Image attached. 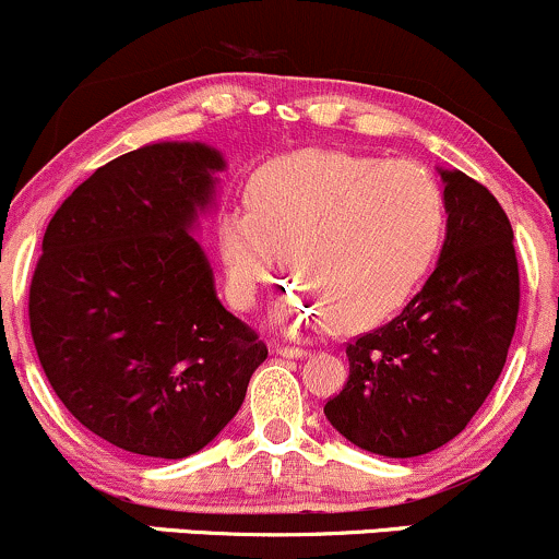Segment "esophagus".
<instances>
[{"mask_svg":"<svg viewBox=\"0 0 559 559\" xmlns=\"http://www.w3.org/2000/svg\"><path fill=\"white\" fill-rule=\"evenodd\" d=\"M275 355H281V358H292V360H302V358H308V349H302V347H284V345H278L273 349Z\"/></svg>","mask_w":559,"mask_h":559,"instance_id":"obj_1","label":"esophagus"}]
</instances>
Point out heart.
<instances>
[{
  "instance_id": "obj_1",
  "label": "heart",
  "mask_w": 559,
  "mask_h": 559,
  "mask_svg": "<svg viewBox=\"0 0 559 559\" xmlns=\"http://www.w3.org/2000/svg\"><path fill=\"white\" fill-rule=\"evenodd\" d=\"M247 199L249 210L228 206L214 225L225 292L238 310L254 308L286 251L297 281L273 312L284 331L388 321L425 278L445 230L443 190L408 158L284 153L251 175Z\"/></svg>"
}]
</instances>
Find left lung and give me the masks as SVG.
<instances>
[{
    "mask_svg": "<svg viewBox=\"0 0 559 559\" xmlns=\"http://www.w3.org/2000/svg\"><path fill=\"white\" fill-rule=\"evenodd\" d=\"M445 238L421 292L388 326L347 345L349 379L323 406L331 427L388 459L456 438L507 364L520 308L512 225L459 169L438 167Z\"/></svg>",
    "mask_w": 559,
    "mask_h": 559,
    "instance_id": "8db88e82",
    "label": "left lung"
}]
</instances>
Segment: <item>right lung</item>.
I'll return each instance as SVG.
<instances>
[{
  "mask_svg": "<svg viewBox=\"0 0 559 559\" xmlns=\"http://www.w3.org/2000/svg\"><path fill=\"white\" fill-rule=\"evenodd\" d=\"M225 156L164 140L100 167L41 241L31 336L55 395L97 438L153 459L210 445L267 347L219 302L195 241Z\"/></svg>",
  "mask_w": 559,
  "mask_h": 559,
  "instance_id": "add662e5",
  "label": "right lung"
}]
</instances>
